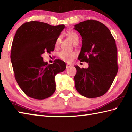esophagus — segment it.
Segmentation results:
<instances>
[{"label": "esophagus", "mask_w": 132, "mask_h": 132, "mask_svg": "<svg viewBox=\"0 0 132 132\" xmlns=\"http://www.w3.org/2000/svg\"><path fill=\"white\" fill-rule=\"evenodd\" d=\"M71 66V65L70 64H66V69H69Z\"/></svg>", "instance_id": "obj_1"}]
</instances>
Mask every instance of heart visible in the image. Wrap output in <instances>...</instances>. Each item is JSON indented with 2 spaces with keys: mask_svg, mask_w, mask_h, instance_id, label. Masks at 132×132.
<instances>
[{
  "mask_svg": "<svg viewBox=\"0 0 132 132\" xmlns=\"http://www.w3.org/2000/svg\"><path fill=\"white\" fill-rule=\"evenodd\" d=\"M67 35H68V37L70 38V39L73 42H74L76 39L79 38V36H78V35L75 32H74V31H69V32L67 33ZM61 37H59L57 38L56 41L55 42L56 46H57L59 45L60 41H61ZM76 53L75 52H70V51H61L59 54V57H61L63 61H65L66 62H70L71 61H72V60L76 57Z\"/></svg>",
  "mask_w": 132,
  "mask_h": 132,
  "instance_id": "obj_1",
  "label": "heart"
}]
</instances>
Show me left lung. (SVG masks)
Wrapping results in <instances>:
<instances>
[{
    "instance_id": "left-lung-1",
    "label": "left lung",
    "mask_w": 132,
    "mask_h": 132,
    "mask_svg": "<svg viewBox=\"0 0 132 132\" xmlns=\"http://www.w3.org/2000/svg\"><path fill=\"white\" fill-rule=\"evenodd\" d=\"M82 37V47L78 57L88 68L75 66L76 90L85 97H101L110 88L118 70L115 40L109 29L100 21L88 20L74 26Z\"/></svg>"
}]
</instances>
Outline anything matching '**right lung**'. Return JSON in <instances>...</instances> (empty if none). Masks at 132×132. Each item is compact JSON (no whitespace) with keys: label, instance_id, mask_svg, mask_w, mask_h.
I'll use <instances>...</instances> for the list:
<instances>
[{"label":"right lung","instance_id":"add662e5","mask_svg":"<svg viewBox=\"0 0 132 132\" xmlns=\"http://www.w3.org/2000/svg\"><path fill=\"white\" fill-rule=\"evenodd\" d=\"M65 27L39 21H30L18 28L12 45L11 62L15 79L22 91L31 98L44 100L56 90L55 76L66 69L65 62L55 59L44 62L41 55L51 53Z\"/></svg>","mask_w":132,"mask_h":132}]
</instances>
